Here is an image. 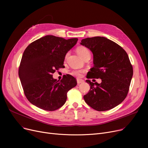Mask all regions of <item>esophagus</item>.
<instances>
[{
  "instance_id": "34e87169",
  "label": "esophagus",
  "mask_w": 148,
  "mask_h": 148,
  "mask_svg": "<svg viewBox=\"0 0 148 148\" xmlns=\"http://www.w3.org/2000/svg\"><path fill=\"white\" fill-rule=\"evenodd\" d=\"M77 83H78V84H80V83H83V82H84V80H82V79H77Z\"/></svg>"
}]
</instances>
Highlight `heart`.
Instances as JSON below:
<instances>
[{
	"label": "heart",
	"instance_id": "obj_1",
	"mask_svg": "<svg viewBox=\"0 0 148 148\" xmlns=\"http://www.w3.org/2000/svg\"><path fill=\"white\" fill-rule=\"evenodd\" d=\"M77 52L78 53V54L83 59H84L88 56H90V54L89 50L87 48L84 47H79L77 49ZM67 56L68 54H66L65 59H66ZM82 72L83 71H80V70H74V71L72 72V74L75 76H80Z\"/></svg>",
	"mask_w": 148,
	"mask_h": 148
}]
</instances>
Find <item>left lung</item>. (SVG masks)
Returning a JSON list of instances; mask_svg holds the SVG:
<instances>
[{"label": "left lung", "instance_id": "left-lung-1", "mask_svg": "<svg viewBox=\"0 0 148 148\" xmlns=\"http://www.w3.org/2000/svg\"><path fill=\"white\" fill-rule=\"evenodd\" d=\"M80 44L93 54L94 66L88 79H101V83L86 82L90 90L84 99L97 111H106L120 104L126 98L133 75L127 52L118 44L103 36L83 39Z\"/></svg>", "mask_w": 148, "mask_h": 148}]
</instances>
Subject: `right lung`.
<instances>
[{
    "label": "right lung",
    "mask_w": 148,
    "mask_h": 148,
    "mask_svg": "<svg viewBox=\"0 0 148 148\" xmlns=\"http://www.w3.org/2000/svg\"><path fill=\"white\" fill-rule=\"evenodd\" d=\"M78 38L68 40L46 35L29 44L23 54L18 70L19 78L29 102L41 109L56 110L63 106L67 92L77 85L74 77L67 74L60 82L52 74L64 68L68 51Z\"/></svg>",
    "instance_id": "obj_1"
}]
</instances>
